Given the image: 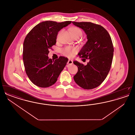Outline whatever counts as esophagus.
I'll return each mask as SVG.
<instances>
[{"mask_svg":"<svg viewBox=\"0 0 135 135\" xmlns=\"http://www.w3.org/2000/svg\"><path fill=\"white\" fill-rule=\"evenodd\" d=\"M67 63L68 65H72L73 63V61L72 60H69Z\"/></svg>","mask_w":135,"mask_h":135,"instance_id":"1","label":"esophagus"}]
</instances>
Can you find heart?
<instances>
[{
    "label": "heart",
    "instance_id": "b5f03b06",
    "mask_svg": "<svg viewBox=\"0 0 135 135\" xmlns=\"http://www.w3.org/2000/svg\"><path fill=\"white\" fill-rule=\"evenodd\" d=\"M71 31L72 33L73 36L74 37H80L82 35L83 32L81 29L76 27H74L71 29ZM60 32L59 34L57 37V39L58 40L60 35ZM77 52V50L76 48L74 47L71 46H66L62 50V54L66 57L68 58H71Z\"/></svg>",
    "mask_w": 135,
    "mask_h": 135
}]
</instances>
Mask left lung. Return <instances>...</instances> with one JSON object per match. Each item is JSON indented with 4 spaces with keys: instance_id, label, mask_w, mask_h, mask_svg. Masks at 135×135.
Masks as SVG:
<instances>
[{
    "instance_id": "8db88e82",
    "label": "left lung",
    "mask_w": 135,
    "mask_h": 135,
    "mask_svg": "<svg viewBox=\"0 0 135 135\" xmlns=\"http://www.w3.org/2000/svg\"><path fill=\"white\" fill-rule=\"evenodd\" d=\"M72 23L87 35L88 41L78 55L90 60L86 65L73 61L78 67L74 80L81 88L91 90L103 83L110 70L114 51L112 41L108 31L100 25L86 22Z\"/></svg>"
}]
</instances>
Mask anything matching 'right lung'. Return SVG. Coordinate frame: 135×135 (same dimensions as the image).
<instances>
[{
	"label": "right lung",
	"mask_w": 135,
	"mask_h": 135,
	"mask_svg": "<svg viewBox=\"0 0 135 135\" xmlns=\"http://www.w3.org/2000/svg\"><path fill=\"white\" fill-rule=\"evenodd\" d=\"M71 21L58 23L47 21L34 27L23 44V60L26 74L33 84L47 88L55 84L68 59L60 56L55 61L49 59V49L56 45L58 33Z\"/></svg>",
	"instance_id": "add662e5"
}]
</instances>
